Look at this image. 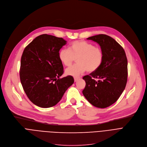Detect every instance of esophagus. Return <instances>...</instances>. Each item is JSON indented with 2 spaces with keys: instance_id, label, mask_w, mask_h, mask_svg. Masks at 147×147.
Masks as SVG:
<instances>
[{
  "instance_id": "esophagus-1",
  "label": "esophagus",
  "mask_w": 147,
  "mask_h": 147,
  "mask_svg": "<svg viewBox=\"0 0 147 147\" xmlns=\"http://www.w3.org/2000/svg\"><path fill=\"white\" fill-rule=\"evenodd\" d=\"M79 79V78L78 77H74V82H77V80Z\"/></svg>"
}]
</instances>
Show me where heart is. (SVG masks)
Instances as JSON below:
<instances>
[{
  "label": "heart",
  "instance_id": "b5f03b06",
  "mask_svg": "<svg viewBox=\"0 0 147 147\" xmlns=\"http://www.w3.org/2000/svg\"><path fill=\"white\" fill-rule=\"evenodd\" d=\"M104 57L100 47L84 41L72 42L69 49H62L58 53V58L62 64L70 66L77 58L76 64L67 68L65 73L70 76H79L86 70L93 72L100 67Z\"/></svg>",
  "mask_w": 147,
  "mask_h": 147
}]
</instances>
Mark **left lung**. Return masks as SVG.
<instances>
[{
	"label": "left lung",
	"instance_id": "obj_1",
	"mask_svg": "<svg viewBox=\"0 0 147 147\" xmlns=\"http://www.w3.org/2000/svg\"><path fill=\"white\" fill-rule=\"evenodd\" d=\"M96 42L103 51L100 67L85 76L83 94L95 107L105 108L118 100L123 92L128 78V61L122 46L113 38L99 34L87 38Z\"/></svg>",
	"mask_w": 147,
	"mask_h": 147
}]
</instances>
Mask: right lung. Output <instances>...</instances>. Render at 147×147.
Instances as JSON below:
<instances>
[{
    "mask_svg": "<svg viewBox=\"0 0 147 147\" xmlns=\"http://www.w3.org/2000/svg\"><path fill=\"white\" fill-rule=\"evenodd\" d=\"M66 44L62 38L42 34L24 49L21 82L29 99L39 107L48 108L57 105L74 83L71 76L60 78L64 71L58 53Z\"/></svg>",
    "mask_w": 147,
    "mask_h": 147,
    "instance_id": "1",
    "label": "right lung"
}]
</instances>
